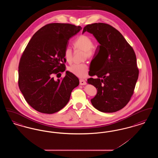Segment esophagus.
Segmentation results:
<instances>
[{"label":"esophagus","instance_id":"34e87169","mask_svg":"<svg viewBox=\"0 0 158 158\" xmlns=\"http://www.w3.org/2000/svg\"><path fill=\"white\" fill-rule=\"evenodd\" d=\"M79 82H80V85H85L86 84V81L85 80H83V79H80L79 80Z\"/></svg>","mask_w":158,"mask_h":158}]
</instances>
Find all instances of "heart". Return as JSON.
Wrapping results in <instances>:
<instances>
[{
  "instance_id": "b5f03b06",
  "label": "heart",
  "mask_w": 158,
  "mask_h": 158,
  "mask_svg": "<svg viewBox=\"0 0 158 158\" xmlns=\"http://www.w3.org/2000/svg\"><path fill=\"white\" fill-rule=\"evenodd\" d=\"M73 45L75 48L81 49L84 51L85 57H90L92 55L91 48L93 45V41L90 38L82 35L73 42ZM64 57L68 62H70L72 59V50L70 48L67 47L64 50ZM68 71L79 77H84L87 75L88 72V66L83 63L80 64H74L68 68Z\"/></svg>"
}]
</instances>
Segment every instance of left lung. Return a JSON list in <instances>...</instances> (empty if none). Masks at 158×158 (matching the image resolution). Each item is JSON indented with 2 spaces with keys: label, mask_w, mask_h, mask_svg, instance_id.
Listing matches in <instances>:
<instances>
[{
  "label": "left lung",
  "mask_w": 158,
  "mask_h": 158,
  "mask_svg": "<svg viewBox=\"0 0 158 158\" xmlns=\"http://www.w3.org/2000/svg\"><path fill=\"white\" fill-rule=\"evenodd\" d=\"M86 31L99 43L97 50L103 59L98 70L102 71L90 73L97 77L88 79L87 82L97 90L90 102L101 112H116L127 104L138 79L135 53L120 32L108 24L87 25L82 33Z\"/></svg>",
  "instance_id": "1"
}]
</instances>
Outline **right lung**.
I'll use <instances>...</instances> for the list:
<instances>
[{"mask_svg": "<svg viewBox=\"0 0 158 158\" xmlns=\"http://www.w3.org/2000/svg\"><path fill=\"white\" fill-rule=\"evenodd\" d=\"M81 30L69 23L47 24L34 34L25 49L18 67L19 88L28 104L38 112L60 111L79 85V79L68 71L61 80H55L53 75L58 77L65 71L64 50L69 39Z\"/></svg>", "mask_w": 158, "mask_h": 158, "instance_id": "1", "label": "right lung"}]
</instances>
